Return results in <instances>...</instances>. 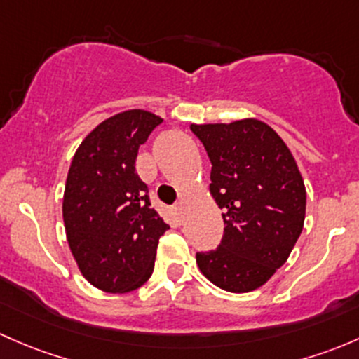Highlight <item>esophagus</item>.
<instances>
[{
  "label": "esophagus",
  "instance_id": "obj_1",
  "mask_svg": "<svg viewBox=\"0 0 359 359\" xmlns=\"http://www.w3.org/2000/svg\"><path fill=\"white\" fill-rule=\"evenodd\" d=\"M173 210H175V213H177V215H179V217H180V215H182V210H184L182 203H177V205H175V206H173Z\"/></svg>",
  "mask_w": 359,
  "mask_h": 359
}]
</instances>
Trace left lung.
<instances>
[{"label": "left lung", "mask_w": 359, "mask_h": 359, "mask_svg": "<svg viewBox=\"0 0 359 359\" xmlns=\"http://www.w3.org/2000/svg\"><path fill=\"white\" fill-rule=\"evenodd\" d=\"M211 161L210 191L224 211L217 249L196 252L217 287L249 292L287 262L306 211L303 177L285 142L255 118L191 126Z\"/></svg>", "instance_id": "1"}]
</instances>
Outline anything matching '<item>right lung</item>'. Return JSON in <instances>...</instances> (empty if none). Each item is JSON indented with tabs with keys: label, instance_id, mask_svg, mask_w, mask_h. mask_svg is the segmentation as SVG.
Instances as JSON below:
<instances>
[{
	"label": "right lung",
	"instance_id": "obj_1",
	"mask_svg": "<svg viewBox=\"0 0 359 359\" xmlns=\"http://www.w3.org/2000/svg\"><path fill=\"white\" fill-rule=\"evenodd\" d=\"M161 122L144 110L118 113L90 132L72 160L63 196L67 239L82 275L104 292L141 287L170 229L135 172L139 148Z\"/></svg>",
	"mask_w": 359,
	"mask_h": 359
}]
</instances>
